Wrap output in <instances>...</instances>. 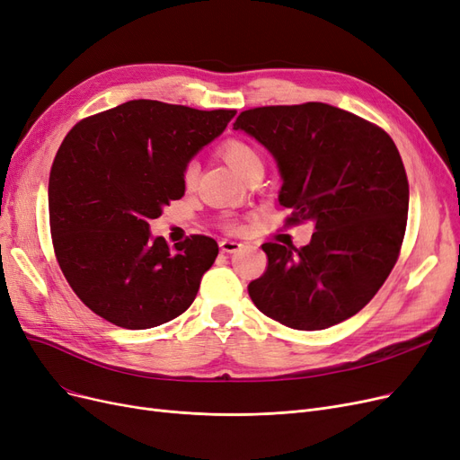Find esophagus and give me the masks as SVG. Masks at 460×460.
Wrapping results in <instances>:
<instances>
[{
	"mask_svg": "<svg viewBox=\"0 0 460 460\" xmlns=\"http://www.w3.org/2000/svg\"><path fill=\"white\" fill-rule=\"evenodd\" d=\"M218 247L223 252H235V251H240L243 245L240 242H234V240H223L218 243Z\"/></svg>",
	"mask_w": 460,
	"mask_h": 460,
	"instance_id": "esophagus-1",
	"label": "esophagus"
}]
</instances>
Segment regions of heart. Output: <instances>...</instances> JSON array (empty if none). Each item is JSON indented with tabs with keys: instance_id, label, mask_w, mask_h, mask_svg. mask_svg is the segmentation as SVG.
Listing matches in <instances>:
<instances>
[{
	"instance_id": "heart-1",
	"label": "heart",
	"mask_w": 460,
	"mask_h": 460,
	"mask_svg": "<svg viewBox=\"0 0 460 460\" xmlns=\"http://www.w3.org/2000/svg\"><path fill=\"white\" fill-rule=\"evenodd\" d=\"M220 155L225 157V162L230 165V169L235 172L237 177H243L252 165L262 164L261 154L251 145H247V142L237 140V138L226 140L225 145L220 146ZM196 179H198V164L190 162L182 172L184 186H192L196 182Z\"/></svg>"
}]
</instances>
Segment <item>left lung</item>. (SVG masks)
<instances>
[{"label":"left lung","instance_id":"left-lung-1","mask_svg":"<svg viewBox=\"0 0 460 460\" xmlns=\"http://www.w3.org/2000/svg\"><path fill=\"white\" fill-rule=\"evenodd\" d=\"M234 129L272 154L289 223L315 230L303 249L262 245L268 268L249 283L251 300L300 331L352 318L381 289L403 242L409 184L394 140L325 102L245 110Z\"/></svg>","mask_w":460,"mask_h":460}]
</instances>
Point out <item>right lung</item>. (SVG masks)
Wrapping results in <instances>:
<instances>
[{
    "mask_svg": "<svg viewBox=\"0 0 460 460\" xmlns=\"http://www.w3.org/2000/svg\"><path fill=\"white\" fill-rule=\"evenodd\" d=\"M234 116L138 99L79 121L62 140L49 175L57 261L106 322L150 329L194 303L217 242L190 235L171 249L148 223L184 196V167Z\"/></svg>",
    "mask_w": 460,
    "mask_h": 460,
    "instance_id": "obj_1",
    "label": "right lung"
}]
</instances>
